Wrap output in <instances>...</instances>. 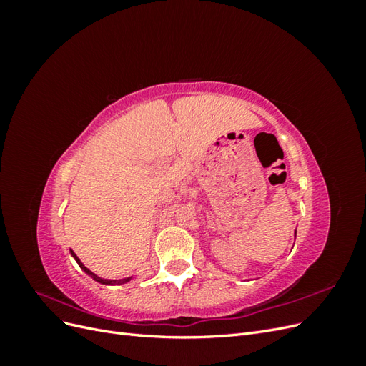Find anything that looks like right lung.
Masks as SVG:
<instances>
[{"mask_svg":"<svg viewBox=\"0 0 366 366\" xmlns=\"http://www.w3.org/2000/svg\"><path fill=\"white\" fill-rule=\"evenodd\" d=\"M71 254H73V257H74V259H76V262L77 264H79V267L86 273V274H90L92 276V278L94 280V281H97V282H101V284H125V282H128V281H131V278H132V276H131V278H125V280H104V278H99V276H96L92 270H88L86 267H85V265L81 262V259L79 258H77L76 257V254L71 252Z\"/></svg>","mask_w":366,"mask_h":366,"instance_id":"obj_1","label":"right lung"}]
</instances>
